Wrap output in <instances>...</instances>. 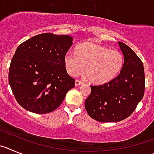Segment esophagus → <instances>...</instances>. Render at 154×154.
<instances>
[{"mask_svg": "<svg viewBox=\"0 0 154 154\" xmlns=\"http://www.w3.org/2000/svg\"><path fill=\"white\" fill-rule=\"evenodd\" d=\"M83 84L82 81H80L79 80H75V86H80Z\"/></svg>", "mask_w": 154, "mask_h": 154, "instance_id": "34e87169", "label": "esophagus"}]
</instances>
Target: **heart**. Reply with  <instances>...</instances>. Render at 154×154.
<instances>
[{
	"label": "heart",
	"instance_id": "b5f03b06",
	"mask_svg": "<svg viewBox=\"0 0 154 154\" xmlns=\"http://www.w3.org/2000/svg\"><path fill=\"white\" fill-rule=\"evenodd\" d=\"M64 64L70 75L81 74L85 67L88 80L94 84H103L117 77L124 64V54L117 50L87 41L79 44L75 54L67 52Z\"/></svg>",
	"mask_w": 154,
	"mask_h": 154
}]
</instances>
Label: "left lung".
Masks as SVG:
<instances>
[{
  "label": "left lung",
  "instance_id": "8db88e82",
  "mask_svg": "<svg viewBox=\"0 0 154 154\" xmlns=\"http://www.w3.org/2000/svg\"><path fill=\"white\" fill-rule=\"evenodd\" d=\"M124 57V67L117 77L101 85H91L85 101L90 117L99 122H118L135 110L144 95V67L135 52L118 42Z\"/></svg>",
  "mask_w": 154,
  "mask_h": 154
}]
</instances>
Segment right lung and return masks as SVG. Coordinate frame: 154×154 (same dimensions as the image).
I'll use <instances>...</instances> for the list:
<instances>
[{
    "label": "right lung",
    "mask_w": 154,
    "mask_h": 154,
    "mask_svg": "<svg viewBox=\"0 0 154 154\" xmlns=\"http://www.w3.org/2000/svg\"><path fill=\"white\" fill-rule=\"evenodd\" d=\"M73 44L68 35L45 33L17 48L8 80L17 103L35 113H48L61 104L75 80L67 73L64 56Z\"/></svg>",
    "instance_id": "1"
}]
</instances>
